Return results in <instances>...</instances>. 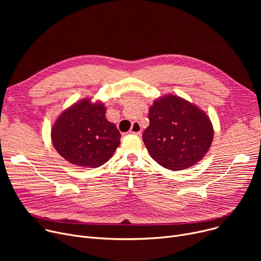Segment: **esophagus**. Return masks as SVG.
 <instances>
[{
  "label": "esophagus",
  "mask_w": 261,
  "mask_h": 261,
  "mask_svg": "<svg viewBox=\"0 0 261 261\" xmlns=\"http://www.w3.org/2000/svg\"><path fill=\"white\" fill-rule=\"evenodd\" d=\"M131 134H141L142 133V127L139 122H133L132 123V127L129 131Z\"/></svg>",
  "instance_id": "esophagus-1"
}]
</instances>
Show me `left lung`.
<instances>
[{
    "label": "left lung",
    "mask_w": 261,
    "mask_h": 261,
    "mask_svg": "<svg viewBox=\"0 0 261 261\" xmlns=\"http://www.w3.org/2000/svg\"><path fill=\"white\" fill-rule=\"evenodd\" d=\"M149 127L143 133L148 152L158 164L176 171L197 164L212 145L210 117L195 105L167 95L149 109Z\"/></svg>",
    "instance_id": "8db88e82"
}]
</instances>
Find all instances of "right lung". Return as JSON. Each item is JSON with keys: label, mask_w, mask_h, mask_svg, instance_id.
I'll list each match as a JSON object with an SVG mask.
<instances>
[{"label": "right lung", "mask_w": 261, "mask_h": 261, "mask_svg": "<svg viewBox=\"0 0 261 261\" xmlns=\"http://www.w3.org/2000/svg\"><path fill=\"white\" fill-rule=\"evenodd\" d=\"M51 142L67 162L96 168L111 159L120 143V133L107 120L103 103L82 99L58 117L51 129Z\"/></svg>", "instance_id": "obj_1"}]
</instances>
